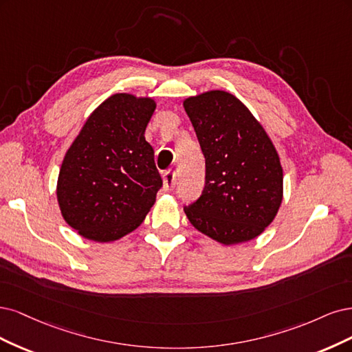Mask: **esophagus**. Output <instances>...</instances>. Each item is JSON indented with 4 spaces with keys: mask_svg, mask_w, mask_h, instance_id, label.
I'll return each mask as SVG.
<instances>
[{
    "mask_svg": "<svg viewBox=\"0 0 352 352\" xmlns=\"http://www.w3.org/2000/svg\"><path fill=\"white\" fill-rule=\"evenodd\" d=\"M175 183H177V174L175 171H166L164 174V190L165 191H173L174 187H175Z\"/></svg>",
    "mask_w": 352,
    "mask_h": 352,
    "instance_id": "34e87169",
    "label": "esophagus"
}]
</instances>
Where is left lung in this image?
Instances as JSON below:
<instances>
[{"label":"left lung","mask_w":352,"mask_h":352,"mask_svg":"<svg viewBox=\"0 0 352 352\" xmlns=\"http://www.w3.org/2000/svg\"><path fill=\"white\" fill-rule=\"evenodd\" d=\"M206 162L205 188L184 208L200 232L222 244L253 240L274 221L283 174L275 146L243 102L222 90L184 100Z\"/></svg>","instance_id":"1"}]
</instances>
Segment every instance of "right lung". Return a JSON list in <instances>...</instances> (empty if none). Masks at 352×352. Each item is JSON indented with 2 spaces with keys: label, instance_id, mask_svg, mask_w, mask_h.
<instances>
[{
  "label": "right lung",
  "instance_id": "1",
  "mask_svg": "<svg viewBox=\"0 0 352 352\" xmlns=\"http://www.w3.org/2000/svg\"><path fill=\"white\" fill-rule=\"evenodd\" d=\"M149 98L117 94L92 112L63 161L56 197L63 218L98 243L114 241L143 222L162 178L144 130Z\"/></svg>",
  "mask_w": 352,
  "mask_h": 352
}]
</instances>
